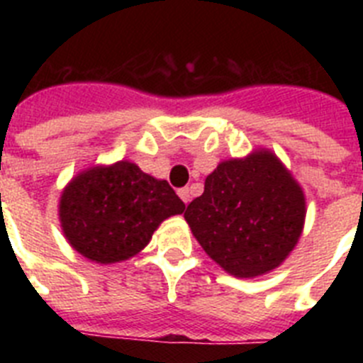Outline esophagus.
Returning <instances> with one entry per match:
<instances>
[{"label": "esophagus", "mask_w": 363, "mask_h": 363, "mask_svg": "<svg viewBox=\"0 0 363 363\" xmlns=\"http://www.w3.org/2000/svg\"><path fill=\"white\" fill-rule=\"evenodd\" d=\"M178 196L182 198V201H184L185 205L189 203V201H191V191H189L187 187H184V189H179L178 191Z\"/></svg>", "instance_id": "obj_1"}]
</instances>
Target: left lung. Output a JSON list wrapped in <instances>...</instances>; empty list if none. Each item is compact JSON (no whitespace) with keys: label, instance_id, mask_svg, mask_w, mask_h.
<instances>
[{"label":"left lung","instance_id":"1","mask_svg":"<svg viewBox=\"0 0 363 363\" xmlns=\"http://www.w3.org/2000/svg\"><path fill=\"white\" fill-rule=\"evenodd\" d=\"M306 214V194L289 169L272 150L256 149L218 163L184 216L223 271L256 278L284 264L300 240Z\"/></svg>","mask_w":363,"mask_h":363}]
</instances>
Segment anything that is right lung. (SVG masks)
Returning a JSON list of instances; mask_svg holds the SVG:
<instances>
[{
	"label": "right lung",
	"mask_w": 363,
	"mask_h": 363,
	"mask_svg": "<svg viewBox=\"0 0 363 363\" xmlns=\"http://www.w3.org/2000/svg\"><path fill=\"white\" fill-rule=\"evenodd\" d=\"M184 211L167 179L147 174L129 160L78 172L57 205L70 247L101 265L136 256L163 220Z\"/></svg>",
	"instance_id": "right-lung-1"
}]
</instances>
